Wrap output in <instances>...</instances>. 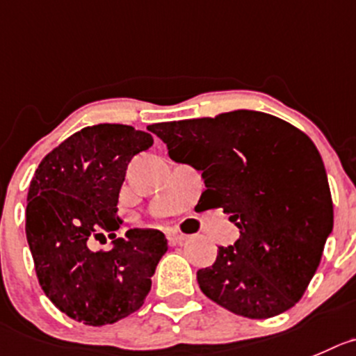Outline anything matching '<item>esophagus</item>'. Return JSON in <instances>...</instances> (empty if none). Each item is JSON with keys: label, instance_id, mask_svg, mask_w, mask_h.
<instances>
[{"label": "esophagus", "instance_id": "obj_1", "mask_svg": "<svg viewBox=\"0 0 356 356\" xmlns=\"http://www.w3.org/2000/svg\"><path fill=\"white\" fill-rule=\"evenodd\" d=\"M165 238H168L169 245L175 246V245H181V243L187 239V236L180 234V232H176V231H168L165 232Z\"/></svg>", "mask_w": 356, "mask_h": 356}]
</instances>
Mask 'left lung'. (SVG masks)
I'll return each instance as SVG.
<instances>
[{
  "instance_id": "left-lung-1",
  "label": "left lung",
  "mask_w": 356,
  "mask_h": 356,
  "mask_svg": "<svg viewBox=\"0 0 356 356\" xmlns=\"http://www.w3.org/2000/svg\"><path fill=\"white\" fill-rule=\"evenodd\" d=\"M169 157L202 171L206 208L239 229L213 266L197 270L202 293L238 316L266 320L296 306L320 266L334 206L320 152L282 118L238 110L215 118L148 125Z\"/></svg>"
}]
</instances>
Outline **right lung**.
Returning <instances> with one entry per match:
<instances>
[{
    "label": "right lung",
    "mask_w": 356,
    "mask_h": 356,
    "mask_svg": "<svg viewBox=\"0 0 356 356\" xmlns=\"http://www.w3.org/2000/svg\"><path fill=\"white\" fill-rule=\"evenodd\" d=\"M154 145L131 125L99 124L71 134L43 157L26 208V238L45 296L74 321L115 323L138 311L168 239L159 231H127L117 216L118 192L131 159ZM114 239L96 252L94 241Z\"/></svg>",
    "instance_id": "right-lung-1"
}]
</instances>
